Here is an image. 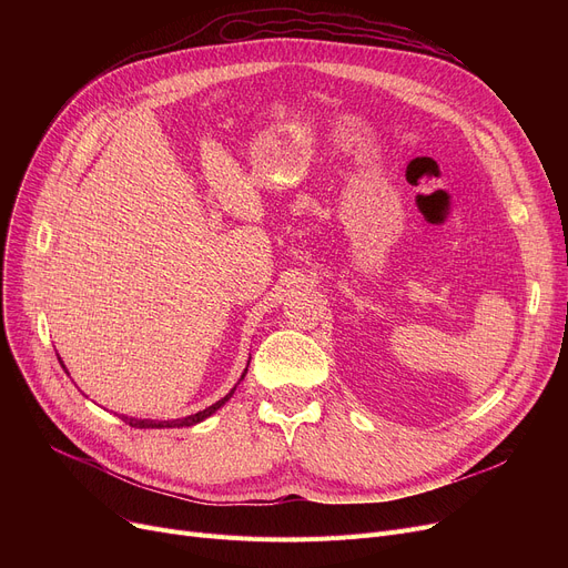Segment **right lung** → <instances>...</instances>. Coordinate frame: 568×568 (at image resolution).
Wrapping results in <instances>:
<instances>
[{"mask_svg": "<svg viewBox=\"0 0 568 568\" xmlns=\"http://www.w3.org/2000/svg\"><path fill=\"white\" fill-rule=\"evenodd\" d=\"M62 364V362H59ZM248 371V368H246ZM246 371H244V375H242V379L246 377ZM236 389V386H234ZM234 389L225 396V398H221L219 403H214V405H209L206 409H202V412H197V414H191V416H184V419H172V422H154V419H133V416H122V422L124 424H129L131 428H186V426H195V424H200V422H204L206 416H212L219 407H223L230 398H232V394H234Z\"/></svg>", "mask_w": 568, "mask_h": 568, "instance_id": "obj_1", "label": "right lung"}]
</instances>
